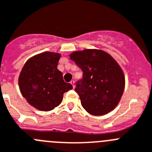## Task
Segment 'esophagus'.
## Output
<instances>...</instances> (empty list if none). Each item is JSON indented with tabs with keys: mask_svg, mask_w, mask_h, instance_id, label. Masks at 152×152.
<instances>
[{
	"mask_svg": "<svg viewBox=\"0 0 152 152\" xmlns=\"http://www.w3.org/2000/svg\"><path fill=\"white\" fill-rule=\"evenodd\" d=\"M74 83H75V82L73 81V80H71V82H70V84L72 85V86H73V88H75V85H74Z\"/></svg>",
	"mask_w": 152,
	"mask_h": 152,
	"instance_id": "esophagus-1",
	"label": "esophagus"
}]
</instances>
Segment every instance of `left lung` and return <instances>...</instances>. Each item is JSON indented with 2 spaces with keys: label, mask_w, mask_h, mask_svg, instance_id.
Wrapping results in <instances>:
<instances>
[{
  "label": "left lung",
  "mask_w": 152,
  "mask_h": 152,
  "mask_svg": "<svg viewBox=\"0 0 152 152\" xmlns=\"http://www.w3.org/2000/svg\"><path fill=\"white\" fill-rule=\"evenodd\" d=\"M69 57L83 72L75 88L83 108L95 116L112 111L125 87V76L118 63L108 53L98 49L77 50Z\"/></svg>",
  "instance_id": "obj_1"
}]
</instances>
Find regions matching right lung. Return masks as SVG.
Returning <instances> with one entry per match:
<instances>
[{"label":"right lung","mask_w":152,"mask_h":152,"mask_svg":"<svg viewBox=\"0 0 152 152\" xmlns=\"http://www.w3.org/2000/svg\"><path fill=\"white\" fill-rule=\"evenodd\" d=\"M59 53L36 54L24 64L18 83L22 95L31 106L42 111H49L62 102L64 94L73 88L64 81L57 69Z\"/></svg>","instance_id":"obj_1"}]
</instances>
